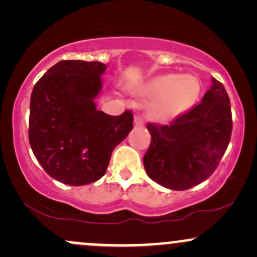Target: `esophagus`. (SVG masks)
I'll return each mask as SVG.
<instances>
[{"instance_id":"obj_1","label":"esophagus","mask_w":257,"mask_h":257,"mask_svg":"<svg viewBox=\"0 0 257 257\" xmlns=\"http://www.w3.org/2000/svg\"><path fill=\"white\" fill-rule=\"evenodd\" d=\"M134 125H135V128H143L144 120H143V118H141V116H135Z\"/></svg>"}]
</instances>
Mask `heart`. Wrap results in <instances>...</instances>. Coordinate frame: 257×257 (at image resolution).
I'll return each instance as SVG.
<instances>
[{
    "mask_svg": "<svg viewBox=\"0 0 257 257\" xmlns=\"http://www.w3.org/2000/svg\"><path fill=\"white\" fill-rule=\"evenodd\" d=\"M135 93L151 100L147 110L150 118L156 122H169L182 116L196 104L200 84L193 76L167 73L152 78L135 89Z\"/></svg>",
    "mask_w": 257,
    "mask_h": 257,
    "instance_id": "obj_1",
    "label": "heart"
}]
</instances>
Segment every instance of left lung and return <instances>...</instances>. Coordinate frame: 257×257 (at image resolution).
Returning a JSON list of instances; mask_svg holds the SVG:
<instances>
[{"instance_id":"1","label":"left lung","mask_w":257,"mask_h":257,"mask_svg":"<svg viewBox=\"0 0 257 257\" xmlns=\"http://www.w3.org/2000/svg\"><path fill=\"white\" fill-rule=\"evenodd\" d=\"M202 102L169 125L149 123L151 144L144 156L150 179L175 191L203 182L215 172L232 134V112L223 84L211 79Z\"/></svg>"}]
</instances>
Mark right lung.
<instances>
[{"mask_svg": "<svg viewBox=\"0 0 257 257\" xmlns=\"http://www.w3.org/2000/svg\"><path fill=\"white\" fill-rule=\"evenodd\" d=\"M106 65L61 60L32 89L29 141L46 173L70 186L95 182L107 169L112 151L133 129L129 110L110 116L96 110Z\"/></svg>", "mask_w": 257, "mask_h": 257, "instance_id": "1", "label": "right lung"}]
</instances>
